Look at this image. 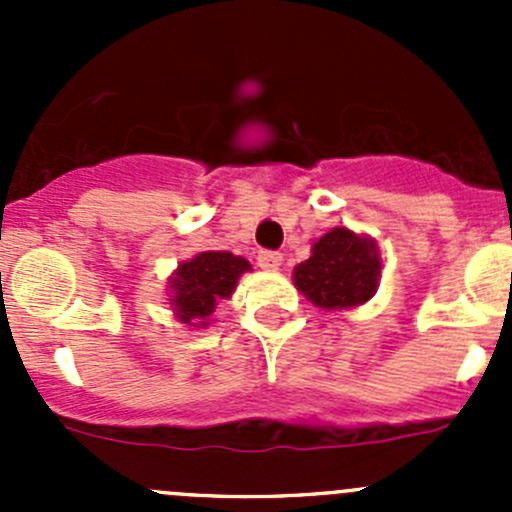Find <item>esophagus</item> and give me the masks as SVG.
Here are the masks:
<instances>
[{
    "label": "esophagus",
    "mask_w": 512,
    "mask_h": 512,
    "mask_svg": "<svg viewBox=\"0 0 512 512\" xmlns=\"http://www.w3.org/2000/svg\"><path fill=\"white\" fill-rule=\"evenodd\" d=\"M257 265H260L262 270L272 272L282 265V255L280 252H272V250H260L257 252Z\"/></svg>",
    "instance_id": "obj_1"
}]
</instances>
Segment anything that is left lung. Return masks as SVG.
Here are the masks:
<instances>
[{"instance_id":"obj_1","label":"left lung","mask_w":512,"mask_h":512,"mask_svg":"<svg viewBox=\"0 0 512 512\" xmlns=\"http://www.w3.org/2000/svg\"><path fill=\"white\" fill-rule=\"evenodd\" d=\"M299 292L322 309L369 302L381 280V255L371 237L334 227L312 245V257L292 272Z\"/></svg>"}]
</instances>
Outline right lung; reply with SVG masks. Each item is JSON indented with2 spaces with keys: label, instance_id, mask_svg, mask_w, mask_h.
<instances>
[{
  "label": "right lung",
  "instance_id": "right-lung-1",
  "mask_svg": "<svg viewBox=\"0 0 512 512\" xmlns=\"http://www.w3.org/2000/svg\"><path fill=\"white\" fill-rule=\"evenodd\" d=\"M247 270L250 262L232 252H200L193 260L180 262L170 277V304L178 322L208 327L215 304L230 299L237 280Z\"/></svg>",
  "mask_w": 512,
  "mask_h": 512
}]
</instances>
